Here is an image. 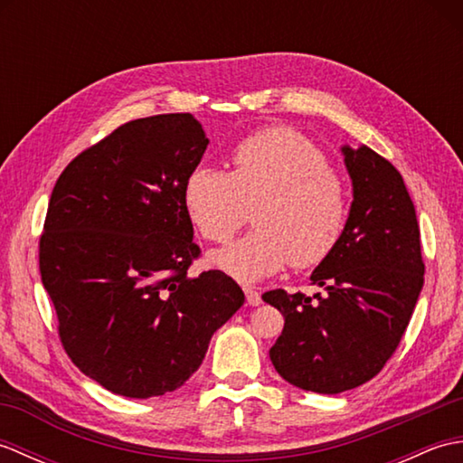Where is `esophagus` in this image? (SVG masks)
Here are the masks:
<instances>
[{"instance_id":"esophagus-1","label":"esophagus","mask_w":463,"mask_h":463,"mask_svg":"<svg viewBox=\"0 0 463 463\" xmlns=\"http://www.w3.org/2000/svg\"><path fill=\"white\" fill-rule=\"evenodd\" d=\"M244 294H247V302H249V307H259V304L262 302V298H260V292H259L257 288H252V287H244Z\"/></svg>"}]
</instances>
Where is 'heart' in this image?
Here are the masks:
<instances>
[{
  "mask_svg": "<svg viewBox=\"0 0 463 463\" xmlns=\"http://www.w3.org/2000/svg\"><path fill=\"white\" fill-rule=\"evenodd\" d=\"M232 169L199 165L183 201L203 239L224 244L250 219L254 229L213 262L242 282L272 277L290 262L312 269L336 249L346 221V189L317 145L292 127H269L231 153Z\"/></svg>",
  "mask_w": 463,
  "mask_h": 463,
  "instance_id": "b5f03b06",
  "label": "heart"
}]
</instances>
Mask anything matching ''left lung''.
Segmentation results:
<instances>
[{
    "mask_svg": "<svg viewBox=\"0 0 463 463\" xmlns=\"http://www.w3.org/2000/svg\"><path fill=\"white\" fill-rule=\"evenodd\" d=\"M342 155L354 201L336 249L310 277L324 292L262 294L284 317L274 368L318 394L362 386L386 366L424 287L420 226L402 175L366 145L342 146Z\"/></svg>",
    "mask_w": 463,
    "mask_h": 463,
    "instance_id": "obj_1",
    "label": "left lung"
}]
</instances>
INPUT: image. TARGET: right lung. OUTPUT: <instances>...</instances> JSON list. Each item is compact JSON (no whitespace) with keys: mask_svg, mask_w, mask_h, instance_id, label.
I'll return each instance as SVG.
<instances>
[{"mask_svg":"<svg viewBox=\"0 0 463 463\" xmlns=\"http://www.w3.org/2000/svg\"><path fill=\"white\" fill-rule=\"evenodd\" d=\"M206 145L191 113L145 117L77 155L53 186L42 282L67 356L113 394L183 386L244 302L224 272L189 274L201 249L183 189Z\"/></svg>","mask_w":463,"mask_h":463,"instance_id":"obj_1","label":"right lung"}]
</instances>
